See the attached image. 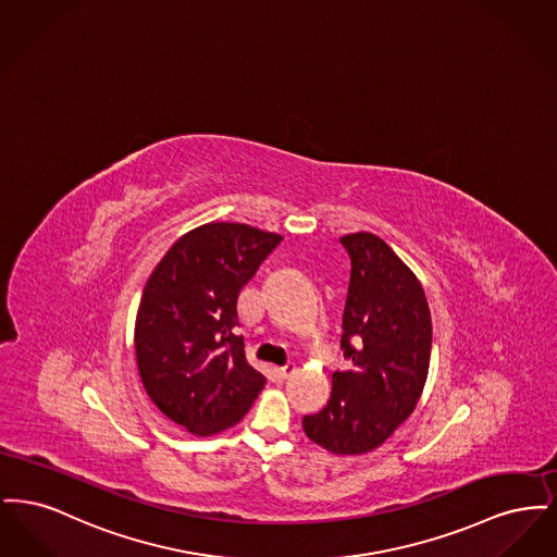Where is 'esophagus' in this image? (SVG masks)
<instances>
[{
  "instance_id": "obj_1",
  "label": "esophagus",
  "mask_w": 557,
  "mask_h": 557,
  "mask_svg": "<svg viewBox=\"0 0 557 557\" xmlns=\"http://www.w3.org/2000/svg\"><path fill=\"white\" fill-rule=\"evenodd\" d=\"M294 371H296V366H294V363H288V366H284V368H277V370H275V375H277L280 380H286V377H290Z\"/></svg>"
}]
</instances>
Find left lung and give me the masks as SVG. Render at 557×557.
<instances>
[{
    "label": "left lung",
    "instance_id": "obj_1",
    "mask_svg": "<svg viewBox=\"0 0 557 557\" xmlns=\"http://www.w3.org/2000/svg\"><path fill=\"white\" fill-rule=\"evenodd\" d=\"M350 257L343 315L348 371H334L327 405L302 418L307 436L336 455L380 447L416 409L432 350V318L416 273L377 236L341 238Z\"/></svg>",
    "mask_w": 557,
    "mask_h": 557
}]
</instances>
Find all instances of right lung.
<instances>
[{
    "label": "right lung",
    "mask_w": 557,
    "mask_h": 557,
    "mask_svg": "<svg viewBox=\"0 0 557 557\" xmlns=\"http://www.w3.org/2000/svg\"><path fill=\"white\" fill-rule=\"evenodd\" d=\"M282 236L207 223L177 239L146 282L135 319L144 388L187 432L238 424L265 386L244 355L238 298Z\"/></svg>",
    "instance_id": "1"
}]
</instances>
